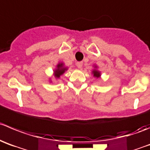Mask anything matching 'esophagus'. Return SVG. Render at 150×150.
<instances>
[{
    "mask_svg": "<svg viewBox=\"0 0 150 150\" xmlns=\"http://www.w3.org/2000/svg\"><path fill=\"white\" fill-rule=\"evenodd\" d=\"M76 66H77V67H78V69H81L82 68V66H83V62H81V61H80V62H78L76 64Z\"/></svg>",
    "mask_w": 150,
    "mask_h": 150,
    "instance_id": "obj_1",
    "label": "esophagus"
}]
</instances>
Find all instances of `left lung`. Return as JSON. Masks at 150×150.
<instances>
[{
	"instance_id": "left-lung-1",
	"label": "left lung",
	"mask_w": 150,
	"mask_h": 150,
	"mask_svg": "<svg viewBox=\"0 0 150 150\" xmlns=\"http://www.w3.org/2000/svg\"><path fill=\"white\" fill-rule=\"evenodd\" d=\"M94 68L95 69H93V70H92V75H93V76H94L95 78H100V72H99V71L97 69L98 67H97V66L95 65Z\"/></svg>"
}]
</instances>
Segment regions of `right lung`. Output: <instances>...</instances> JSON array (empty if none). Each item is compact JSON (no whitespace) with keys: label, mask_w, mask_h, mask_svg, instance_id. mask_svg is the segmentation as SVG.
<instances>
[{"label":"right lung","mask_w":150,"mask_h":150,"mask_svg":"<svg viewBox=\"0 0 150 150\" xmlns=\"http://www.w3.org/2000/svg\"><path fill=\"white\" fill-rule=\"evenodd\" d=\"M67 69H68V68L64 67V63H59L58 65L56 66V69L54 70L53 75H54L56 79H58V78H60L61 75H62Z\"/></svg>","instance_id":"right-lung-1"}]
</instances>
